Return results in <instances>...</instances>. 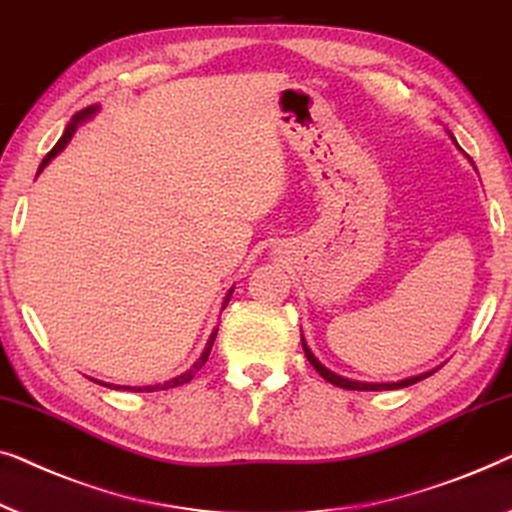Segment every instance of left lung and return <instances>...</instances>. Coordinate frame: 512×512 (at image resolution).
Instances as JSON below:
<instances>
[{
    "label": "left lung",
    "mask_w": 512,
    "mask_h": 512,
    "mask_svg": "<svg viewBox=\"0 0 512 512\" xmlns=\"http://www.w3.org/2000/svg\"><path fill=\"white\" fill-rule=\"evenodd\" d=\"M301 345H304V352H306L308 362L313 364V369L318 371L320 376L327 380V383L336 385V387H343V390H359V392L399 390V387H408V385H415V383H420L422 378H427V376H431V373H434V371H427V373H422V376H413V378L399 380V383H359V380H348V378H341V376H336V373H331V371L327 369V366H322V364L318 362V359H315V355H313V352H311V348H308V345H306L304 338H301Z\"/></svg>",
    "instance_id": "1"
}]
</instances>
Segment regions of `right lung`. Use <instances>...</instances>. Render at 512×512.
I'll use <instances>...</instances> for the list:
<instances>
[{"label":"right lung","mask_w":512,"mask_h":512,"mask_svg":"<svg viewBox=\"0 0 512 512\" xmlns=\"http://www.w3.org/2000/svg\"><path fill=\"white\" fill-rule=\"evenodd\" d=\"M97 109L99 106H88V109H83V111H78L74 118H71V122L67 125V129H64V134L60 136V141L55 143L53 146V150H50V153L43 157V162H41V167H39V174H41V169L46 167V164L53 160V157L60 153V150L67 146L69 143V139L71 136H74V132H76V127L81 125L83 120H88V118H92V115L97 113ZM229 297H232V290H229V294L225 297V304H222V308L227 306V301H229ZM215 334H218V329L213 331L211 334V338H208V343H206V348H204V352H201V357L197 359V362H194L190 369H187L185 373H181V376H176V378H171V380H167V383H162V385H146V387H122V390H129V392H155V390H169V387H178V385H185V383H190V380L194 378V373H197L201 366L206 364V359H208V355H211V348H213V341H215ZM99 385H104V383H99ZM106 387H111V385H106ZM115 390H120V385H115Z\"/></svg>","instance_id":"right-lung-1"}]
</instances>
